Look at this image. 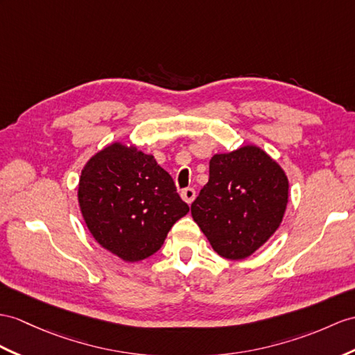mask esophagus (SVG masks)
I'll return each instance as SVG.
<instances>
[{"instance_id":"esophagus-1","label":"esophagus","mask_w":355,"mask_h":355,"mask_svg":"<svg viewBox=\"0 0 355 355\" xmlns=\"http://www.w3.org/2000/svg\"><path fill=\"white\" fill-rule=\"evenodd\" d=\"M180 197H182L184 200H185L188 205H191V203H193V200L196 198V189H194V188H191V187L184 188L182 191H180Z\"/></svg>"}]
</instances>
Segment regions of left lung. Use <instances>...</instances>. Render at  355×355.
<instances>
[{"label": "left lung", "mask_w": 355, "mask_h": 355, "mask_svg": "<svg viewBox=\"0 0 355 355\" xmlns=\"http://www.w3.org/2000/svg\"><path fill=\"white\" fill-rule=\"evenodd\" d=\"M289 184L274 159L245 146L214 155L209 180L191 205V215L220 256L239 261L253 254L277 230Z\"/></svg>", "instance_id": "8db88e82"}]
</instances>
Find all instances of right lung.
<instances>
[{
    "instance_id": "obj_1",
    "label": "right lung",
    "mask_w": 355,
    "mask_h": 355,
    "mask_svg": "<svg viewBox=\"0 0 355 355\" xmlns=\"http://www.w3.org/2000/svg\"><path fill=\"white\" fill-rule=\"evenodd\" d=\"M78 202L93 238L126 262L157 253L173 224L189 211L152 155L120 143L85 164Z\"/></svg>"
}]
</instances>
